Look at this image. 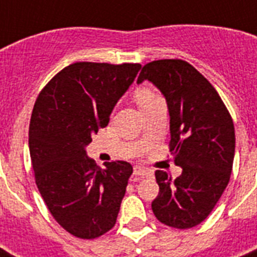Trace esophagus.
Masks as SVG:
<instances>
[{"mask_svg":"<svg viewBox=\"0 0 257 257\" xmlns=\"http://www.w3.org/2000/svg\"><path fill=\"white\" fill-rule=\"evenodd\" d=\"M135 175L140 176V177H148V176H152L153 173L148 169L141 168V167H135Z\"/></svg>","mask_w":257,"mask_h":257,"instance_id":"obj_1","label":"esophagus"}]
</instances>
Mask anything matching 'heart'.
Wrapping results in <instances>:
<instances>
[{
  "label": "heart",
  "instance_id": "b5f03b06",
  "mask_svg": "<svg viewBox=\"0 0 257 257\" xmlns=\"http://www.w3.org/2000/svg\"><path fill=\"white\" fill-rule=\"evenodd\" d=\"M156 97V94H153L152 92H149V90H143V92L139 93V96H137V101H139V104H144V102H147V101L152 100V98H155Z\"/></svg>",
  "mask_w": 257,
  "mask_h": 257
}]
</instances>
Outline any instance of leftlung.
I'll return each mask as SVG.
<instances>
[{
	"label": "left lung",
	"mask_w": 257,
	"mask_h": 257,
	"mask_svg": "<svg viewBox=\"0 0 257 257\" xmlns=\"http://www.w3.org/2000/svg\"><path fill=\"white\" fill-rule=\"evenodd\" d=\"M152 82L169 110V148L183 173L172 180L156 171L159 195L152 211L165 225L188 229L207 219L231 177L235 126L219 93L183 60H159L143 66L137 84Z\"/></svg>",
	"instance_id": "8db88e82"
}]
</instances>
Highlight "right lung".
<instances>
[{
	"mask_svg": "<svg viewBox=\"0 0 257 257\" xmlns=\"http://www.w3.org/2000/svg\"><path fill=\"white\" fill-rule=\"evenodd\" d=\"M140 69V64L74 62L34 104L29 152L36 184L56 221L80 239L98 237L116 224L132 165L113 161L98 168L86 147Z\"/></svg>",
	"mask_w": 257,
	"mask_h": 257,
	"instance_id": "right-lung-1",
	"label": "right lung"
}]
</instances>
